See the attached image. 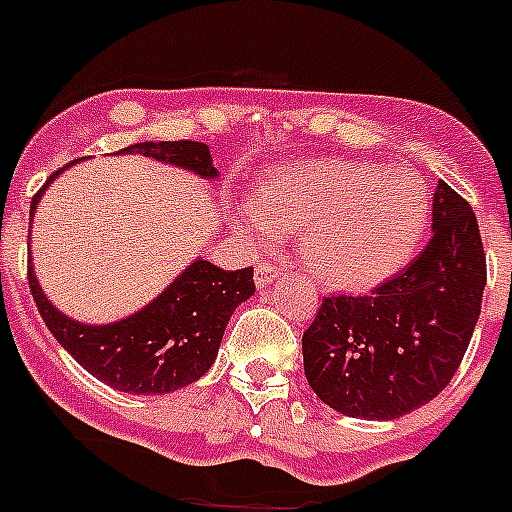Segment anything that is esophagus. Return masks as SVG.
Masks as SVG:
<instances>
[{"label":"esophagus","instance_id":"1","mask_svg":"<svg viewBox=\"0 0 512 512\" xmlns=\"http://www.w3.org/2000/svg\"><path fill=\"white\" fill-rule=\"evenodd\" d=\"M279 274H281V269L276 264H259L256 266V284H259V287H264V284L274 281Z\"/></svg>","mask_w":512,"mask_h":512}]
</instances>
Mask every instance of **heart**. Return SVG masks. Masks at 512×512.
<instances>
[{
  "label": "heart",
  "mask_w": 512,
  "mask_h": 512,
  "mask_svg": "<svg viewBox=\"0 0 512 512\" xmlns=\"http://www.w3.org/2000/svg\"><path fill=\"white\" fill-rule=\"evenodd\" d=\"M429 223V192L419 177L350 159L281 164L243 200L238 228L269 246L299 231V256L314 279L363 292L396 274Z\"/></svg>",
  "instance_id": "1"
}]
</instances>
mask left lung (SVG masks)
I'll return each instance as SVG.
<instances>
[{"instance_id":"8db88e82","label":"left lung","mask_w":512,"mask_h":512,"mask_svg":"<svg viewBox=\"0 0 512 512\" xmlns=\"http://www.w3.org/2000/svg\"><path fill=\"white\" fill-rule=\"evenodd\" d=\"M431 241L365 297L322 299L302 335L304 375L330 409L398 419L447 388L480 317L487 261L470 203L439 182Z\"/></svg>"}]
</instances>
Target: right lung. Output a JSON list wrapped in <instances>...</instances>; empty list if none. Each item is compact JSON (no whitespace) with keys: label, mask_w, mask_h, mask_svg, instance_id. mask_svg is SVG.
Listing matches in <instances>:
<instances>
[{"label":"right lung","mask_w":512,"mask_h":512,"mask_svg":"<svg viewBox=\"0 0 512 512\" xmlns=\"http://www.w3.org/2000/svg\"><path fill=\"white\" fill-rule=\"evenodd\" d=\"M121 154H144L159 162L180 164L203 177L218 175L210 162V147L203 142H139L121 149ZM65 167L53 172L50 180ZM50 180L35 192L30 218ZM27 281L40 317L55 340L98 381L124 393H170L198 381L218 355L233 309L256 292L253 266L225 271L210 261H195L142 312L114 325L93 327L60 314L42 294L30 264Z\"/></svg>","instance_id":"right-lung-1"}]
</instances>
